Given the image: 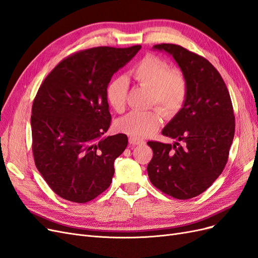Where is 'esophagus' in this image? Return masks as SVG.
Segmentation results:
<instances>
[{"mask_svg": "<svg viewBox=\"0 0 258 258\" xmlns=\"http://www.w3.org/2000/svg\"><path fill=\"white\" fill-rule=\"evenodd\" d=\"M129 143H130L131 145H140V144H143L144 142L142 141V140H139V139H137V138L130 137V138H129Z\"/></svg>", "mask_w": 258, "mask_h": 258, "instance_id": "1", "label": "esophagus"}]
</instances>
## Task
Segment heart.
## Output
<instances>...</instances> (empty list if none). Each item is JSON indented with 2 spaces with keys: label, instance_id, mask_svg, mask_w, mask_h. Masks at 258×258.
Wrapping results in <instances>:
<instances>
[{
  "label": "heart",
  "instance_id": "heart-1",
  "mask_svg": "<svg viewBox=\"0 0 258 258\" xmlns=\"http://www.w3.org/2000/svg\"><path fill=\"white\" fill-rule=\"evenodd\" d=\"M129 75L140 86L150 89V104L158 105L167 117L174 116L184 106L188 96V82L182 70L154 54H146L130 70ZM128 85L122 77L113 80L106 88V99L114 111L126 108ZM162 114L158 107L147 112H131L116 122L124 135L141 139L155 134L160 127Z\"/></svg>",
  "mask_w": 258,
  "mask_h": 258
}]
</instances>
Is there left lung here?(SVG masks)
<instances>
[{
  "instance_id": "8db88e82",
  "label": "left lung",
  "mask_w": 258,
  "mask_h": 258,
  "mask_svg": "<svg viewBox=\"0 0 258 258\" xmlns=\"http://www.w3.org/2000/svg\"><path fill=\"white\" fill-rule=\"evenodd\" d=\"M154 48L174 58L187 77L188 96L161 132L176 142H147L154 154L147 173L162 192L190 199L207 190L227 163L236 126L231 99L221 74L206 58L175 44Z\"/></svg>"
}]
</instances>
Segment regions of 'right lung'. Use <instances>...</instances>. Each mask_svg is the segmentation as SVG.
<instances>
[{
    "mask_svg": "<svg viewBox=\"0 0 258 258\" xmlns=\"http://www.w3.org/2000/svg\"><path fill=\"white\" fill-rule=\"evenodd\" d=\"M141 46H101L72 53L46 76L33 101L32 152L37 170L58 196L85 204L110 187L114 161L128 138H102L111 124L106 88Z\"/></svg>",
    "mask_w": 258,
    "mask_h": 258,
    "instance_id": "1",
    "label": "right lung"
}]
</instances>
